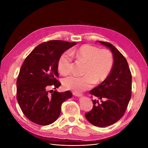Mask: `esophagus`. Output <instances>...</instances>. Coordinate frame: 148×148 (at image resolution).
Masks as SVG:
<instances>
[{"instance_id": "1", "label": "esophagus", "mask_w": 148, "mask_h": 148, "mask_svg": "<svg viewBox=\"0 0 148 148\" xmlns=\"http://www.w3.org/2000/svg\"><path fill=\"white\" fill-rule=\"evenodd\" d=\"M73 95L74 96H78V97L82 96L81 94L78 92H75V91H73Z\"/></svg>"}]
</instances>
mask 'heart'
Returning <instances> with one entry per match:
<instances>
[{"mask_svg":"<svg viewBox=\"0 0 148 148\" xmlns=\"http://www.w3.org/2000/svg\"><path fill=\"white\" fill-rule=\"evenodd\" d=\"M73 57L86 65L83 71L84 75L67 77L64 79L63 84L65 88L77 91L86 90L93 83L97 84L104 82L108 77L114 65V57L109 50L84 44L61 55L58 68L62 75H68L72 70Z\"/></svg>","mask_w":148,"mask_h":148,"instance_id":"heart-1","label":"heart"}]
</instances>
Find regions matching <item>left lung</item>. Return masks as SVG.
Masks as SVG:
<instances>
[{"mask_svg":"<svg viewBox=\"0 0 148 148\" xmlns=\"http://www.w3.org/2000/svg\"><path fill=\"white\" fill-rule=\"evenodd\" d=\"M99 42L110 49L114 65L108 77L89 92L101 101L92 100V109L85 113V117L95 126L104 127L123 116L132 97V78L128 62L118 49L109 42Z\"/></svg>","mask_w":148,"mask_h":148,"instance_id":"1","label":"left lung"}]
</instances>
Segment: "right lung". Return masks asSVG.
<instances>
[{
    "label": "right lung",
    "mask_w": 148,
    "mask_h": 148,
    "mask_svg": "<svg viewBox=\"0 0 148 148\" xmlns=\"http://www.w3.org/2000/svg\"><path fill=\"white\" fill-rule=\"evenodd\" d=\"M77 42L51 40L40 44L26 57L16 80V99L24 115L40 125L53 123L59 117L61 105L72 96L59 88L58 62L61 55Z\"/></svg>",
    "instance_id": "1"
}]
</instances>
